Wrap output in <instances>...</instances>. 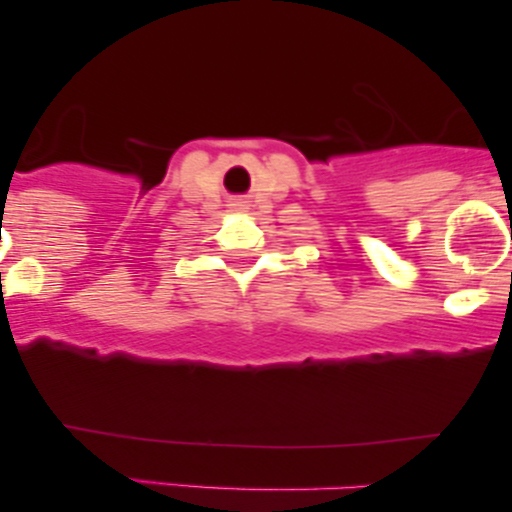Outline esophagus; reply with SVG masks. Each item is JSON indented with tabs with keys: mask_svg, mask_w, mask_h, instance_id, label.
Instances as JSON below:
<instances>
[{
	"mask_svg": "<svg viewBox=\"0 0 512 512\" xmlns=\"http://www.w3.org/2000/svg\"><path fill=\"white\" fill-rule=\"evenodd\" d=\"M240 207H243V204H240Z\"/></svg>",
	"mask_w": 512,
	"mask_h": 512,
	"instance_id": "esophagus-1",
	"label": "esophagus"
}]
</instances>
